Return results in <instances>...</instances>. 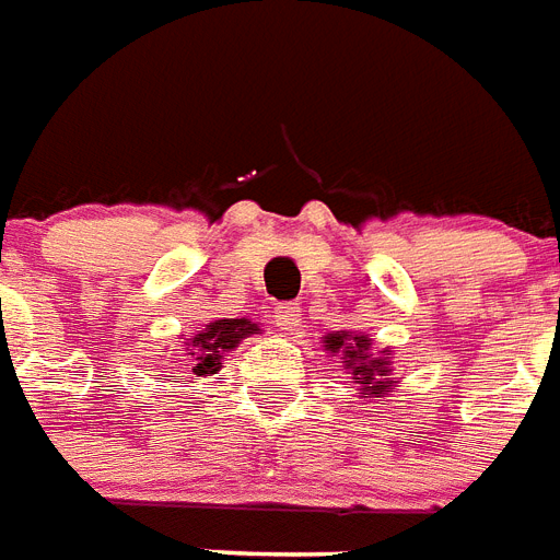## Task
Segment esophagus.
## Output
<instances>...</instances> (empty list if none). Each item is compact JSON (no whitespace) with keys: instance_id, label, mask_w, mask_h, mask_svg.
Instances as JSON below:
<instances>
[{"instance_id":"esophagus-1","label":"esophagus","mask_w":560,"mask_h":560,"mask_svg":"<svg viewBox=\"0 0 560 560\" xmlns=\"http://www.w3.org/2000/svg\"><path fill=\"white\" fill-rule=\"evenodd\" d=\"M272 323H276L279 329H284V332H293L302 323L300 308H296L293 302H281V305H276V312H272Z\"/></svg>"}]
</instances>
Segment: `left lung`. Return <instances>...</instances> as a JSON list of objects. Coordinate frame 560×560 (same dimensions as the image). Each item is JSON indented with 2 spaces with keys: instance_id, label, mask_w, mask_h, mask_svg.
<instances>
[{
  "instance_id": "obj_1",
  "label": "left lung",
  "mask_w": 560,
  "mask_h": 560,
  "mask_svg": "<svg viewBox=\"0 0 560 560\" xmlns=\"http://www.w3.org/2000/svg\"><path fill=\"white\" fill-rule=\"evenodd\" d=\"M371 338L364 332H329L323 338V347L332 355H341L343 371L350 374L355 383L359 397H383L397 380L392 376V347H385L380 353H374Z\"/></svg>"
}]
</instances>
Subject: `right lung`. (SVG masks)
I'll return each mask as SVG.
<instances>
[{
    "mask_svg": "<svg viewBox=\"0 0 560 560\" xmlns=\"http://www.w3.org/2000/svg\"><path fill=\"white\" fill-rule=\"evenodd\" d=\"M252 335H260L258 323L248 320V317H237V320L231 317V320L207 323L201 332L184 338V362L186 374H189V383H192L196 376L219 374L222 359H225L234 347H240L243 338H252Z\"/></svg>",
    "mask_w": 560,
    "mask_h": 560,
    "instance_id": "1",
    "label": "right lung"
}]
</instances>
